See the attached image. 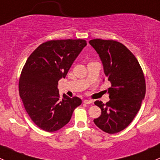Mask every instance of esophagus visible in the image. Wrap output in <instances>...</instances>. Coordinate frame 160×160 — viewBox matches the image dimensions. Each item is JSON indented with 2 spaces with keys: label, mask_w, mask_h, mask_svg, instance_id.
Returning <instances> with one entry per match:
<instances>
[{
  "label": "esophagus",
  "mask_w": 160,
  "mask_h": 160,
  "mask_svg": "<svg viewBox=\"0 0 160 160\" xmlns=\"http://www.w3.org/2000/svg\"><path fill=\"white\" fill-rule=\"evenodd\" d=\"M83 103H84V104H91V103H92V101H91V100L86 99V100H84V101H83Z\"/></svg>",
  "instance_id": "obj_1"
}]
</instances>
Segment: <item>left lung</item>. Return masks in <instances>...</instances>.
Listing matches in <instances>:
<instances>
[{
    "mask_svg": "<svg viewBox=\"0 0 160 160\" xmlns=\"http://www.w3.org/2000/svg\"><path fill=\"white\" fill-rule=\"evenodd\" d=\"M90 45L101 59L111 88L110 101H96L101 114L93 120L102 131L114 134L125 129L141 108L146 95V81L138 61L126 46L114 40H90Z\"/></svg>",
    "mask_w": 160,
    "mask_h": 160,
    "instance_id": "left-lung-1",
    "label": "left lung"
}]
</instances>
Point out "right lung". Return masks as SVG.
Wrapping results in <instances>:
<instances>
[{"label":"right lung","mask_w":160,"mask_h":160,"mask_svg":"<svg viewBox=\"0 0 160 160\" xmlns=\"http://www.w3.org/2000/svg\"><path fill=\"white\" fill-rule=\"evenodd\" d=\"M83 39L51 40L40 45L27 59L19 80V93L32 122L46 132L60 129L81 104L77 97H59L58 82L65 78L82 49Z\"/></svg>","instance_id":"1"}]
</instances>
